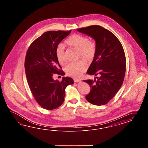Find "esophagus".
Returning <instances> with one entry per match:
<instances>
[{"mask_svg": "<svg viewBox=\"0 0 148 148\" xmlns=\"http://www.w3.org/2000/svg\"><path fill=\"white\" fill-rule=\"evenodd\" d=\"M74 82H81V80L79 79H74Z\"/></svg>", "mask_w": 148, "mask_h": 148, "instance_id": "obj_1", "label": "esophagus"}]
</instances>
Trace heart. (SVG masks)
I'll return each mask as SVG.
<instances>
[{
  "instance_id": "heart-1",
  "label": "heart",
  "mask_w": 148,
  "mask_h": 148,
  "mask_svg": "<svg viewBox=\"0 0 148 148\" xmlns=\"http://www.w3.org/2000/svg\"><path fill=\"white\" fill-rule=\"evenodd\" d=\"M66 45L74 47L79 50V56L87 60L91 61L96 53V44L93 41L89 40L86 36L79 34H73L65 40ZM56 56L58 62L61 65L66 63L65 49L62 44L59 45L56 50ZM87 69V65L82 61L71 62L66 66L65 72L68 75L73 77H79Z\"/></svg>"
}]
</instances>
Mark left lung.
I'll use <instances>...</instances> for the list:
<instances>
[{
	"mask_svg": "<svg viewBox=\"0 0 148 148\" xmlns=\"http://www.w3.org/2000/svg\"><path fill=\"white\" fill-rule=\"evenodd\" d=\"M77 31L92 37L96 44V53L87 73L99 76L83 80L91 88L86 98L92 104H106L118 92L124 79L126 62L123 46L113 33L100 25H90Z\"/></svg>",
	"mask_w": 148,
	"mask_h": 148,
	"instance_id": "1",
	"label": "left lung"
}]
</instances>
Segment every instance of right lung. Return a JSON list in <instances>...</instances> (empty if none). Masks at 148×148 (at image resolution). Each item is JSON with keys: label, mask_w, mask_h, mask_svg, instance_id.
<instances>
[{"label": "right lung", "mask_w": 148, "mask_h": 148, "mask_svg": "<svg viewBox=\"0 0 148 148\" xmlns=\"http://www.w3.org/2000/svg\"><path fill=\"white\" fill-rule=\"evenodd\" d=\"M71 32V30L47 32L33 42L26 54L25 68L30 89L38 104L48 110L62 105L66 88L74 83L73 79L69 77H63L61 82L53 78L54 74L65 75L60 69L61 67L56 50L58 44Z\"/></svg>", "instance_id": "obj_1"}]
</instances>
